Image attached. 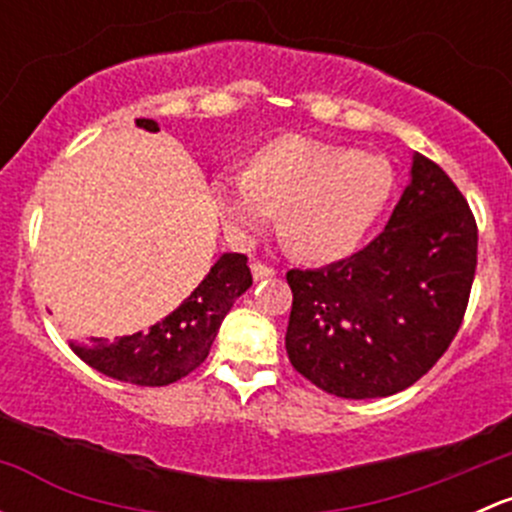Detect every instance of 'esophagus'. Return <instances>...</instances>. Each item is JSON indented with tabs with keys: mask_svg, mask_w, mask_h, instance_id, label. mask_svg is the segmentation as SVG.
Returning a JSON list of instances; mask_svg holds the SVG:
<instances>
[{
	"mask_svg": "<svg viewBox=\"0 0 512 512\" xmlns=\"http://www.w3.org/2000/svg\"><path fill=\"white\" fill-rule=\"evenodd\" d=\"M277 272L272 270V267L262 265V262H252V277H255V282H262V280H272Z\"/></svg>",
	"mask_w": 512,
	"mask_h": 512,
	"instance_id": "1",
	"label": "esophagus"
}]
</instances>
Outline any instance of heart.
Segmentation results:
<instances>
[{"label":"heart","mask_w":512,"mask_h":512,"mask_svg":"<svg viewBox=\"0 0 512 512\" xmlns=\"http://www.w3.org/2000/svg\"><path fill=\"white\" fill-rule=\"evenodd\" d=\"M394 185L386 158L287 133L257 148L242 175L215 180L213 195L237 242L262 235L280 210V237L289 250L327 265L366 240Z\"/></svg>","instance_id":"obj_1"}]
</instances>
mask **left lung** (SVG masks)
I'll list each match as a JSON object with an SVG mask.
<instances>
[{
  "label": "left lung",
  "mask_w": 512,
  "mask_h": 512,
  "mask_svg": "<svg viewBox=\"0 0 512 512\" xmlns=\"http://www.w3.org/2000/svg\"><path fill=\"white\" fill-rule=\"evenodd\" d=\"M478 227L453 180L414 153L411 180L374 242L322 270H289L285 347L294 369L339 399L416 384L466 314Z\"/></svg>",
  "instance_id": "obj_1"
}]
</instances>
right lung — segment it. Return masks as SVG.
Wrapping results in <instances>:
<instances>
[{"instance_id": "obj_1", "label": "right lung", "mask_w": 512, "mask_h": 512, "mask_svg": "<svg viewBox=\"0 0 512 512\" xmlns=\"http://www.w3.org/2000/svg\"><path fill=\"white\" fill-rule=\"evenodd\" d=\"M138 128L156 133L158 123L138 118ZM252 285L247 257L223 252L180 307L153 324L148 332L94 339L91 344L71 342L79 359L101 374L136 386H168L198 369L208 359L225 314L240 294Z\"/></svg>"}]
</instances>
